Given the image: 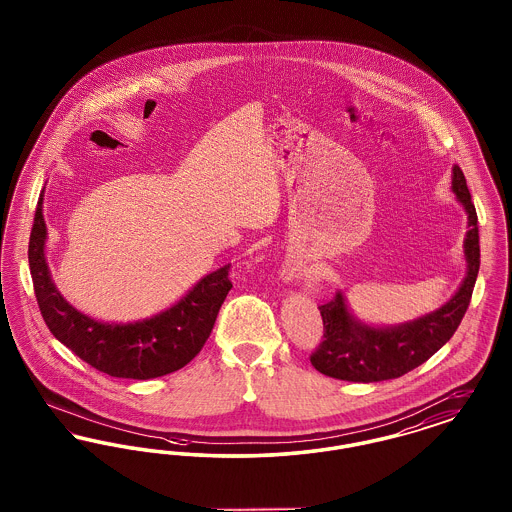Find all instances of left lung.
I'll use <instances>...</instances> for the list:
<instances>
[{
    "label": "left lung",
    "instance_id": "1",
    "mask_svg": "<svg viewBox=\"0 0 512 512\" xmlns=\"http://www.w3.org/2000/svg\"><path fill=\"white\" fill-rule=\"evenodd\" d=\"M451 190L463 205L468 230L464 236L466 274L459 290L439 309L409 322L374 326L355 317L341 290L326 305H320L324 340L311 355L318 372L347 382H382L399 378L426 363L459 328L468 309L480 270L478 217L463 171L453 165Z\"/></svg>",
    "mask_w": 512,
    "mask_h": 512
}]
</instances>
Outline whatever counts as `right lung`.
I'll use <instances>...</instances> for the list:
<instances>
[{
	"label": "right lung",
	"instance_id": "obj_1",
	"mask_svg": "<svg viewBox=\"0 0 512 512\" xmlns=\"http://www.w3.org/2000/svg\"><path fill=\"white\" fill-rule=\"evenodd\" d=\"M44 192L38 199L28 263L40 313L49 332L74 355L115 378L149 380L188 365L209 338L232 288L230 265L205 274L174 305L134 322H103L84 315L57 290L46 259Z\"/></svg>",
	"mask_w": 512,
	"mask_h": 512
}]
</instances>
